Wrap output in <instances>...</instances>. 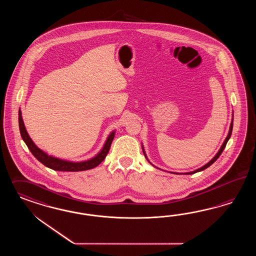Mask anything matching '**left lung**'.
Here are the masks:
<instances>
[{"instance_id": "obj_1", "label": "left lung", "mask_w": 256, "mask_h": 256, "mask_svg": "<svg viewBox=\"0 0 256 256\" xmlns=\"http://www.w3.org/2000/svg\"><path fill=\"white\" fill-rule=\"evenodd\" d=\"M232 124H234V114H232V120H231V124H230V128H229V132H228V135H227V137L225 138L224 142V144H222V146L220 148V150L218 151L217 154L215 155V156L208 162L206 163V164H204V166H202L201 168H198L197 170H192V172H172V174H194L195 172H201V170H204V169H206V168H208L210 165H212L213 163L215 162L216 160H218V158L220 156L222 155V151L224 150L225 146H226V144H227V142L229 140V139L231 138V135H232ZM142 152H144V155L146 156V158L148 160V162L150 163L151 165H153L152 163L149 162V160H148V156H146V150H144V144H142ZM154 167H156L155 165H153ZM156 168H158V167H156ZM158 169H160V168H158Z\"/></svg>"}]
</instances>
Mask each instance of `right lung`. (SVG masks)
Wrapping results in <instances>:
<instances>
[{"mask_svg": "<svg viewBox=\"0 0 256 256\" xmlns=\"http://www.w3.org/2000/svg\"><path fill=\"white\" fill-rule=\"evenodd\" d=\"M18 126H20V132L22 138L29 148V150L31 151L32 154L34 156V158L48 168L55 170H61V172H80V170H90L100 165L108 154L110 144L116 135V130L110 132L105 140L103 146L101 148L100 151L93 158L82 162H70V160L56 158L54 156L48 155L45 151L36 146V144L32 142V140L26 130L20 108L18 110Z\"/></svg>", "mask_w": 256, "mask_h": 256, "instance_id": "right-lung-1", "label": "right lung"}]
</instances>
